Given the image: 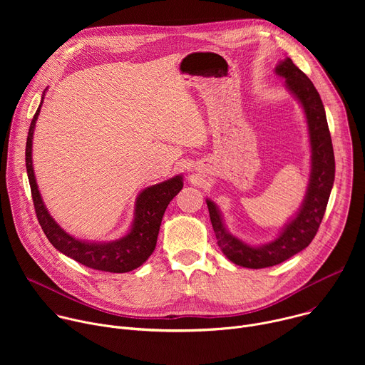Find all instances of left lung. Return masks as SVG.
Masks as SVG:
<instances>
[{
  "mask_svg": "<svg viewBox=\"0 0 365 365\" xmlns=\"http://www.w3.org/2000/svg\"><path fill=\"white\" fill-rule=\"evenodd\" d=\"M274 72L286 81L287 91L299 101L303 108L312 153L310 178L304 199L296 215L282 228L280 234L273 241L262 245H250L232 235L224 224L218 206L211 199H206L221 251L230 262L247 269H266L280 264L312 242L325 215L335 179V158L331 133L324 103L317 88L290 58L280 61Z\"/></svg>",
  "mask_w": 365,
  "mask_h": 365,
  "instance_id": "obj_1",
  "label": "left lung"
}]
</instances>
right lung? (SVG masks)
I'll return each mask as SVG.
<instances>
[{
    "label": "right lung",
    "instance_id": "obj_1",
    "mask_svg": "<svg viewBox=\"0 0 365 365\" xmlns=\"http://www.w3.org/2000/svg\"><path fill=\"white\" fill-rule=\"evenodd\" d=\"M44 93L46 91L41 95V102L31 120L26 143L27 176L30 182L36 215L43 232L56 250L89 269L110 273H127L140 267L143 263L147 262V258L153 254L155 248L165 211L170 200L182 190L183 176L178 175L162 183L143 189L135 199L134 220L131 228L121 238L107 242H95L72 237L51 218V215L46 210L33 169V134L44 99Z\"/></svg>",
    "mask_w": 365,
    "mask_h": 365
}]
</instances>
